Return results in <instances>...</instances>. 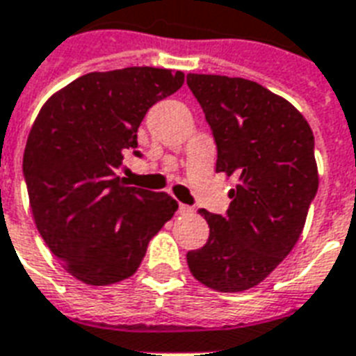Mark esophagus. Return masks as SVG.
<instances>
[{
    "label": "esophagus",
    "mask_w": 356,
    "mask_h": 356,
    "mask_svg": "<svg viewBox=\"0 0 356 356\" xmlns=\"http://www.w3.org/2000/svg\"><path fill=\"white\" fill-rule=\"evenodd\" d=\"M179 215H192L194 213V207H191V205H185V204H179Z\"/></svg>",
    "instance_id": "obj_1"
}]
</instances>
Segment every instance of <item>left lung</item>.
I'll return each instance as SVG.
<instances>
[{"label":"left lung","mask_w":356,"mask_h":356,"mask_svg":"<svg viewBox=\"0 0 356 356\" xmlns=\"http://www.w3.org/2000/svg\"><path fill=\"white\" fill-rule=\"evenodd\" d=\"M186 84L211 126L217 171L238 179L225 217L200 209L209 238L186 262L213 291H249L304 230L318 188L313 131L294 105L254 81L188 73Z\"/></svg>","instance_id":"1"}]
</instances>
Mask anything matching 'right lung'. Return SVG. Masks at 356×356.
Instances as JSON below:
<instances>
[{"label": "right lung", "mask_w": 356, "mask_h": 356, "mask_svg": "<svg viewBox=\"0 0 356 356\" xmlns=\"http://www.w3.org/2000/svg\"><path fill=\"white\" fill-rule=\"evenodd\" d=\"M183 83V71L158 67L86 73L52 94L31 126L22 170L33 220L60 264L86 285L134 275L177 211L170 194L126 186L117 170L138 149L147 111Z\"/></svg>", "instance_id": "obj_1"}]
</instances>
